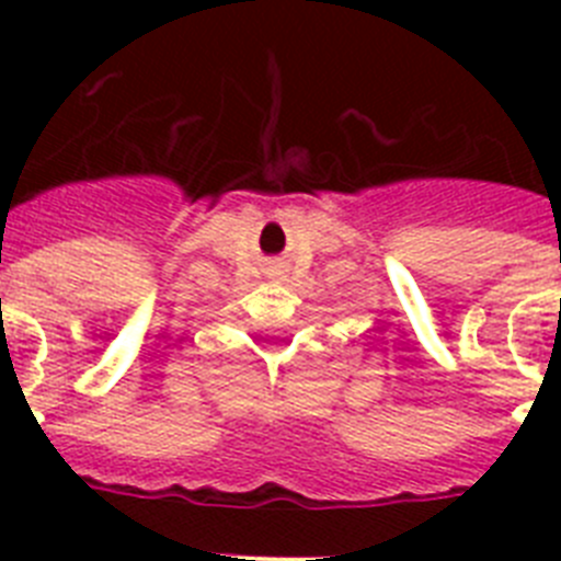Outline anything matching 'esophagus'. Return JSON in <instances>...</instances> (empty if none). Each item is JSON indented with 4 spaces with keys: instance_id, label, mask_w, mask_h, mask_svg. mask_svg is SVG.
Masks as SVG:
<instances>
[{
    "instance_id": "obj_1",
    "label": "esophagus",
    "mask_w": 561,
    "mask_h": 561,
    "mask_svg": "<svg viewBox=\"0 0 561 561\" xmlns=\"http://www.w3.org/2000/svg\"><path fill=\"white\" fill-rule=\"evenodd\" d=\"M266 277H272V280H284L286 266L280 264V261H270V266H266Z\"/></svg>"
}]
</instances>
